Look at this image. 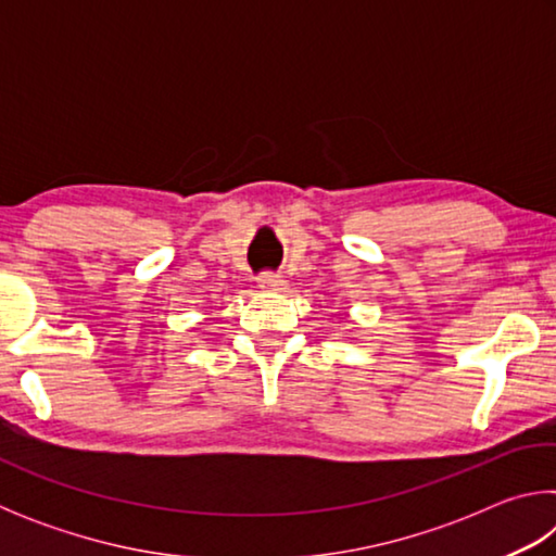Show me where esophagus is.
<instances>
[{
	"label": "esophagus",
	"instance_id": "1",
	"mask_svg": "<svg viewBox=\"0 0 556 556\" xmlns=\"http://www.w3.org/2000/svg\"><path fill=\"white\" fill-rule=\"evenodd\" d=\"M257 285L265 291H285L287 279L281 275H275V271H262V275L257 277Z\"/></svg>",
	"mask_w": 556,
	"mask_h": 556
}]
</instances>
